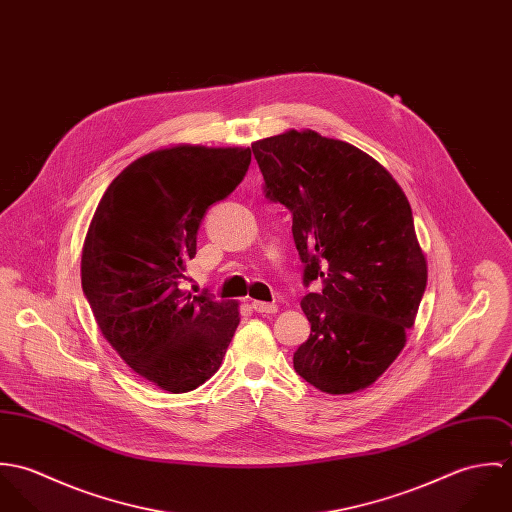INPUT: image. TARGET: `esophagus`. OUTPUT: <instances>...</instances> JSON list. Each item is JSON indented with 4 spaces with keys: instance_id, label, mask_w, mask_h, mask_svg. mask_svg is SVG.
I'll return each instance as SVG.
<instances>
[{
    "instance_id": "obj_1",
    "label": "esophagus",
    "mask_w": 512,
    "mask_h": 512,
    "mask_svg": "<svg viewBox=\"0 0 512 512\" xmlns=\"http://www.w3.org/2000/svg\"><path fill=\"white\" fill-rule=\"evenodd\" d=\"M252 309L260 315H270V313L278 311V305L276 303H266V301H252Z\"/></svg>"
}]
</instances>
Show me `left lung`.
<instances>
[{
    "instance_id": "1",
    "label": "left lung",
    "mask_w": 512,
    "mask_h": 512,
    "mask_svg": "<svg viewBox=\"0 0 512 512\" xmlns=\"http://www.w3.org/2000/svg\"><path fill=\"white\" fill-rule=\"evenodd\" d=\"M264 193L292 213L303 264L301 309L309 339L293 353L295 372L327 394L370 386L406 343L428 266L410 203L365 151L311 130L252 144Z\"/></svg>"
}]
</instances>
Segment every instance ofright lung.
Instances as JSON below:
<instances>
[{
	"mask_svg": "<svg viewBox=\"0 0 512 512\" xmlns=\"http://www.w3.org/2000/svg\"><path fill=\"white\" fill-rule=\"evenodd\" d=\"M250 147L177 146L128 165L102 195L82 248V292L106 341L179 394L219 370L238 305L179 288L209 207L244 179Z\"/></svg>",
	"mask_w": 512,
	"mask_h": 512,
	"instance_id": "add662e5",
	"label": "right lung"
}]
</instances>
